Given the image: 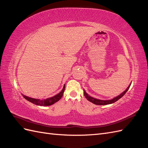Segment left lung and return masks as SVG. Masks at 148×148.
Listing matches in <instances>:
<instances>
[{"mask_svg": "<svg viewBox=\"0 0 148 148\" xmlns=\"http://www.w3.org/2000/svg\"><path fill=\"white\" fill-rule=\"evenodd\" d=\"M131 84L129 85V86L127 88V89L125 90L124 92H123L122 94H120V95L117 97H114V99H111V100H100V99H95V98H94L92 97H91L90 96H89L88 94L85 92V91H84L83 93H84V95L85 96V97L86 98L87 100H88L89 101H90L91 102L93 103V104H95L96 105H107V104H112V103H114L115 102L117 101L119 99H120L121 97H123L125 94L127 92V91L128 90V89L130 88V86Z\"/></svg>", "mask_w": 148, "mask_h": 148, "instance_id": "8db88e82", "label": "left lung"}]
</instances>
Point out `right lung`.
I'll return each instance as SVG.
<instances>
[{"instance_id":"obj_1","label":"right lung","mask_w":148,"mask_h":148,"mask_svg":"<svg viewBox=\"0 0 148 148\" xmlns=\"http://www.w3.org/2000/svg\"><path fill=\"white\" fill-rule=\"evenodd\" d=\"M65 88V85H64L63 89H62V91L60 93H59L58 95L54 96L53 97L47 98V99H34V98H31V97H29L28 96H26L25 95H23V96L25 99H26L27 101L32 102V103H33V104L37 105V106H48L52 105L53 104H54V103L57 102V101H59L61 99V97L64 95Z\"/></svg>"}]
</instances>
